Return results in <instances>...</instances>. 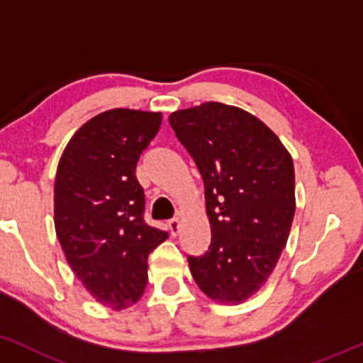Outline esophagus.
<instances>
[{"instance_id": "obj_1", "label": "esophagus", "mask_w": 363, "mask_h": 363, "mask_svg": "<svg viewBox=\"0 0 363 363\" xmlns=\"http://www.w3.org/2000/svg\"><path fill=\"white\" fill-rule=\"evenodd\" d=\"M169 231L172 235H177L179 233V228H181V221L177 220V218H174V220H169Z\"/></svg>"}]
</instances>
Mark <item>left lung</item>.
<instances>
[{
	"instance_id": "1",
	"label": "left lung",
	"mask_w": 363,
	"mask_h": 363,
	"mask_svg": "<svg viewBox=\"0 0 363 363\" xmlns=\"http://www.w3.org/2000/svg\"><path fill=\"white\" fill-rule=\"evenodd\" d=\"M169 123L204 182L211 243L189 257L209 299L240 304L267 282L296 213L294 164L264 121L242 108L209 101L174 111Z\"/></svg>"
}]
</instances>
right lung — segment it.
Wrapping results in <instances>:
<instances>
[{
	"mask_svg": "<svg viewBox=\"0 0 363 363\" xmlns=\"http://www.w3.org/2000/svg\"><path fill=\"white\" fill-rule=\"evenodd\" d=\"M162 113L115 108L72 135L57 167L54 223L65 260L93 298L121 311L147 287L148 253L169 235L143 221L135 169Z\"/></svg>",
	"mask_w": 363,
	"mask_h": 363,
	"instance_id": "right-lung-1",
	"label": "right lung"
}]
</instances>
